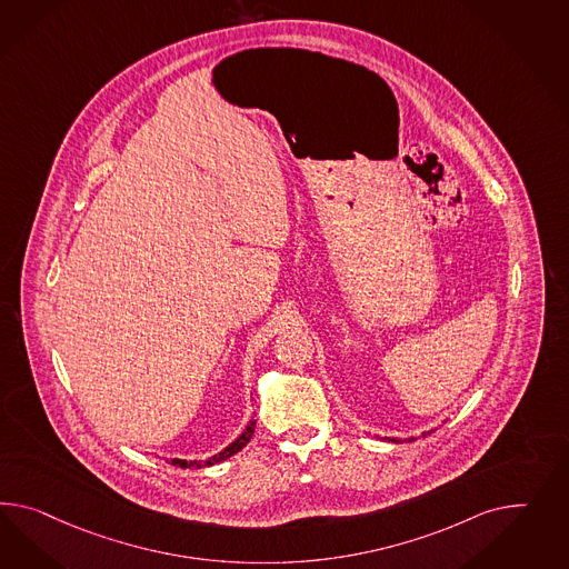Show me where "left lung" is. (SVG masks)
<instances>
[{
  "instance_id": "1",
  "label": "left lung",
  "mask_w": 569,
  "mask_h": 569,
  "mask_svg": "<svg viewBox=\"0 0 569 569\" xmlns=\"http://www.w3.org/2000/svg\"><path fill=\"white\" fill-rule=\"evenodd\" d=\"M422 435H427V432H422ZM385 439H387V441H393V443H398V441H400V439H391V437H385ZM408 441H415V437H412V439H408Z\"/></svg>"
}]
</instances>
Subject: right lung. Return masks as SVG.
I'll list each match as a JSON object with an SVG mask.
<instances>
[{"instance_id":"1","label":"right lung","mask_w":569,"mask_h":569,"mask_svg":"<svg viewBox=\"0 0 569 569\" xmlns=\"http://www.w3.org/2000/svg\"><path fill=\"white\" fill-rule=\"evenodd\" d=\"M254 427H257V420L254 418H250V422L246 425V429L240 432V437L236 439V441H231L230 446L226 447L223 451H219L217 456H213V458H209V460L204 461H186V460H178V458H173L171 460V463H178L180 468H204V466H213V463H219V461L228 460V458H231L233 453H238L242 447L250 441V437H252V432H254Z\"/></svg>"}]
</instances>
